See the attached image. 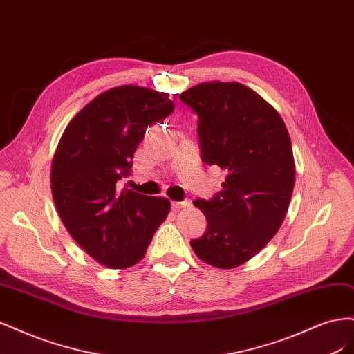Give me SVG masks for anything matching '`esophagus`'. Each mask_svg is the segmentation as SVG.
<instances>
[{
  "label": "esophagus",
  "instance_id": "34e87169",
  "mask_svg": "<svg viewBox=\"0 0 354 354\" xmlns=\"http://www.w3.org/2000/svg\"><path fill=\"white\" fill-rule=\"evenodd\" d=\"M187 207H190V202L189 201H183V202L174 201L173 202V208L174 209H183V208H187Z\"/></svg>",
  "mask_w": 354,
  "mask_h": 354
}]
</instances>
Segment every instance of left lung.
<instances>
[{
  "label": "left lung",
  "mask_w": 354,
  "mask_h": 354,
  "mask_svg": "<svg viewBox=\"0 0 354 354\" xmlns=\"http://www.w3.org/2000/svg\"><path fill=\"white\" fill-rule=\"evenodd\" d=\"M180 99L199 116L202 160L227 171L218 195L194 202L208 226L190 246L203 263L234 269L285 220L295 183L291 138L273 106L241 82H201Z\"/></svg>",
  "instance_id": "obj_1"
}]
</instances>
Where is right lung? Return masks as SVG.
<instances>
[{"instance_id": "right-lung-1", "label": "right lung", "mask_w": 354, "mask_h": 354, "mask_svg": "<svg viewBox=\"0 0 354 354\" xmlns=\"http://www.w3.org/2000/svg\"><path fill=\"white\" fill-rule=\"evenodd\" d=\"M169 94L138 85L103 91L75 115L51 162V194L73 241L109 269L140 261L171 203L118 189L146 127L174 111Z\"/></svg>"}]
</instances>
